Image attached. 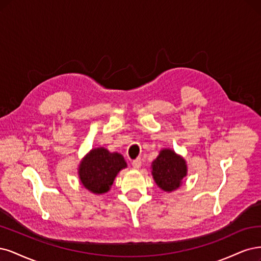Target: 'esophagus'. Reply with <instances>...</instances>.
I'll return each mask as SVG.
<instances>
[{"label": "esophagus", "mask_w": 261, "mask_h": 261, "mask_svg": "<svg viewBox=\"0 0 261 261\" xmlns=\"http://www.w3.org/2000/svg\"><path fill=\"white\" fill-rule=\"evenodd\" d=\"M141 165H142L141 158H137V159H134V161L132 162V167L134 168V169H139V168L141 167Z\"/></svg>", "instance_id": "1"}]
</instances>
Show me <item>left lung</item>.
<instances>
[{
	"mask_svg": "<svg viewBox=\"0 0 261 261\" xmlns=\"http://www.w3.org/2000/svg\"><path fill=\"white\" fill-rule=\"evenodd\" d=\"M187 173L188 167L184 158L169 148L162 149L152 163L153 178L165 192H172L180 188Z\"/></svg>",
	"mask_w": 261,
	"mask_h": 261,
	"instance_id": "8db88e82",
	"label": "left lung"
}]
</instances>
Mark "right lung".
Segmentation results:
<instances>
[{
    "label": "right lung",
    "mask_w": 261,
    "mask_h": 261,
    "mask_svg": "<svg viewBox=\"0 0 261 261\" xmlns=\"http://www.w3.org/2000/svg\"><path fill=\"white\" fill-rule=\"evenodd\" d=\"M127 167L124 158L119 153H111L104 147L92 149L82 159L78 173L79 179L90 192L104 194L111 190L118 172Z\"/></svg>",
    "instance_id": "right-lung-1"
}]
</instances>
